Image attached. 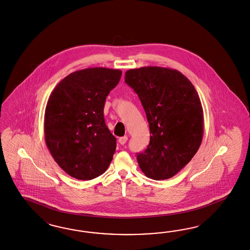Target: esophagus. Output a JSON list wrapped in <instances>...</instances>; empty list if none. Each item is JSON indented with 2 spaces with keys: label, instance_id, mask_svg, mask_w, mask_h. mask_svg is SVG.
I'll use <instances>...</instances> for the list:
<instances>
[{
  "label": "esophagus",
  "instance_id": "obj_1",
  "mask_svg": "<svg viewBox=\"0 0 250 250\" xmlns=\"http://www.w3.org/2000/svg\"><path fill=\"white\" fill-rule=\"evenodd\" d=\"M118 141H119V143L121 145L125 144V143H126V141H127V136H122V137L119 138V140H118Z\"/></svg>",
  "mask_w": 250,
  "mask_h": 250
}]
</instances>
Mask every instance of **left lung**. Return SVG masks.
Here are the masks:
<instances>
[{
  "label": "left lung",
  "instance_id": "8db88e82",
  "mask_svg": "<svg viewBox=\"0 0 250 250\" xmlns=\"http://www.w3.org/2000/svg\"><path fill=\"white\" fill-rule=\"evenodd\" d=\"M125 82L140 99L151 134L146 149L137 154L139 167L152 180L172 178L202 144L204 111L198 92L188 78L172 68H132Z\"/></svg>",
  "mask_w": 250,
  "mask_h": 250
}]
</instances>
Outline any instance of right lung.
<instances>
[{
    "mask_svg": "<svg viewBox=\"0 0 250 250\" xmlns=\"http://www.w3.org/2000/svg\"><path fill=\"white\" fill-rule=\"evenodd\" d=\"M120 69L88 68L65 77L45 106L44 133L55 161L77 180L105 172L116 147L106 126V97L121 79Z\"/></svg>",
    "mask_w": 250,
    "mask_h": 250,
    "instance_id": "obj_1",
    "label": "right lung"
}]
</instances>
